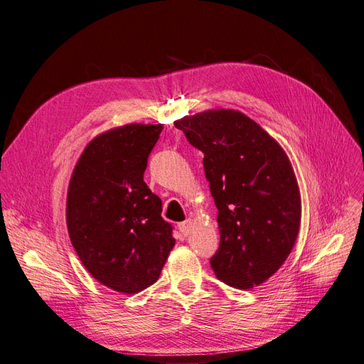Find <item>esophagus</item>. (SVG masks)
Instances as JSON below:
<instances>
[{"label": "esophagus", "instance_id": "34e87169", "mask_svg": "<svg viewBox=\"0 0 364 364\" xmlns=\"http://www.w3.org/2000/svg\"><path fill=\"white\" fill-rule=\"evenodd\" d=\"M191 229H193V220H191V218L185 220V222H182V223L179 225V230H181V232H182L183 235H188V234L191 232Z\"/></svg>", "mask_w": 364, "mask_h": 364}]
</instances>
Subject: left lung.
<instances>
[{
	"label": "left lung",
	"mask_w": 364,
	"mask_h": 364,
	"mask_svg": "<svg viewBox=\"0 0 364 364\" xmlns=\"http://www.w3.org/2000/svg\"><path fill=\"white\" fill-rule=\"evenodd\" d=\"M203 153L217 206L220 246L215 277L247 290L267 281L287 259L301 225V194L282 147L255 121L217 109L174 121Z\"/></svg>",
	"instance_id": "obj_1"
}]
</instances>
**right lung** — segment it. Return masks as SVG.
Wrapping results in <instances>:
<instances>
[{
	"mask_svg": "<svg viewBox=\"0 0 364 364\" xmlns=\"http://www.w3.org/2000/svg\"><path fill=\"white\" fill-rule=\"evenodd\" d=\"M161 124H126L94 138L71 176L67 225L86 270L135 294L155 284L176 240L162 202L144 182Z\"/></svg>",
	"mask_w": 364,
	"mask_h": 364,
	"instance_id": "1",
	"label": "right lung"
}]
</instances>
